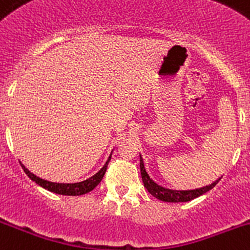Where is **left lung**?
Here are the masks:
<instances>
[{
  "instance_id": "obj_1",
  "label": "left lung",
  "mask_w": 250,
  "mask_h": 250,
  "mask_svg": "<svg viewBox=\"0 0 250 250\" xmlns=\"http://www.w3.org/2000/svg\"><path fill=\"white\" fill-rule=\"evenodd\" d=\"M140 156V173H142L143 183L144 187L147 189V192L152 195V197L157 198L159 200L167 203H183V202H189V200L195 199V198L200 197L204 193L209 192L210 189H212L219 181L221 179L220 177L217 181H215L214 183L209 184V186H205L203 188H197V189H190V190H176V189H168V188H165V187L160 186L151 176L147 172L146 167H145L144 160H143L142 155Z\"/></svg>"
}]
</instances>
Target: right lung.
Segmentation results:
<instances>
[{"label":"right lung","mask_w":250,"mask_h":250,"mask_svg":"<svg viewBox=\"0 0 250 250\" xmlns=\"http://www.w3.org/2000/svg\"><path fill=\"white\" fill-rule=\"evenodd\" d=\"M111 156H112V151H111L110 156H108L107 161L105 162V165L103 166V168L95 173L94 176L89 177L88 179L82 182H77V183H56V182H50L46 181V179L40 178V177L35 176L34 173H31L21 161V168L24 169V172L26 173V176L31 179V181L35 182L36 184H39L40 187L45 188V189L50 190V192L56 193V194H61V195H83L86 194V193L91 192V190L98 186L99 183L101 182V179L104 178L105 176V172L107 169V165L110 162Z\"/></svg>","instance_id":"add662e5"}]
</instances>
